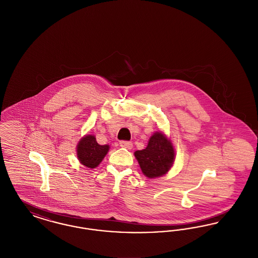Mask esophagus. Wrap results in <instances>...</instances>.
<instances>
[{
  "instance_id": "1",
  "label": "esophagus",
  "mask_w": 258,
  "mask_h": 258,
  "mask_svg": "<svg viewBox=\"0 0 258 258\" xmlns=\"http://www.w3.org/2000/svg\"><path fill=\"white\" fill-rule=\"evenodd\" d=\"M120 146L121 147L125 148L127 150H131L133 148V143L130 141H121L120 142Z\"/></svg>"
}]
</instances>
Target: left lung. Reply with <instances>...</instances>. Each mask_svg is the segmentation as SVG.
Returning a JSON list of instances; mask_svg holds the SVG:
<instances>
[{"label":"left lung","instance_id":"left-lung-1","mask_svg":"<svg viewBox=\"0 0 258 258\" xmlns=\"http://www.w3.org/2000/svg\"><path fill=\"white\" fill-rule=\"evenodd\" d=\"M143 174L155 179L169 171L175 160V151L171 141L161 132H157L149 139L147 147L135 152Z\"/></svg>","mask_w":258,"mask_h":258}]
</instances>
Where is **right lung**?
<instances>
[{"mask_svg":"<svg viewBox=\"0 0 258 258\" xmlns=\"http://www.w3.org/2000/svg\"><path fill=\"white\" fill-rule=\"evenodd\" d=\"M109 151V145H99L94 135L82 137L76 147L77 158L88 168H96Z\"/></svg>","mask_w":258,"mask_h":258,"instance_id":"obj_1","label":"right lung"}]
</instances>
